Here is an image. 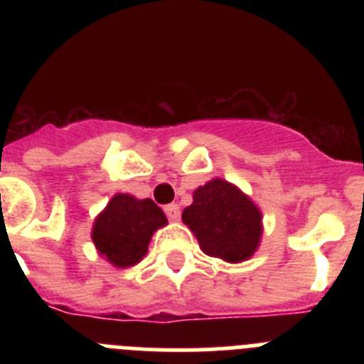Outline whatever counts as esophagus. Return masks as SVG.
Wrapping results in <instances>:
<instances>
[{
	"instance_id": "34e87169",
	"label": "esophagus",
	"mask_w": 364,
	"mask_h": 364,
	"mask_svg": "<svg viewBox=\"0 0 364 364\" xmlns=\"http://www.w3.org/2000/svg\"><path fill=\"white\" fill-rule=\"evenodd\" d=\"M164 210H166V215H167V218H169V220L176 222V220H178V218H180V208H178V204H169V205H166Z\"/></svg>"
}]
</instances>
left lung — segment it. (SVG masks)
Returning a JSON list of instances; mask_svg holds the SVG:
<instances>
[{
	"label": "left lung",
	"mask_w": 364,
	"mask_h": 364,
	"mask_svg": "<svg viewBox=\"0 0 364 364\" xmlns=\"http://www.w3.org/2000/svg\"><path fill=\"white\" fill-rule=\"evenodd\" d=\"M182 222L202 252L231 264L252 259L262 239V211L246 193L224 178H211L193 191Z\"/></svg>",
	"instance_id": "1"
}]
</instances>
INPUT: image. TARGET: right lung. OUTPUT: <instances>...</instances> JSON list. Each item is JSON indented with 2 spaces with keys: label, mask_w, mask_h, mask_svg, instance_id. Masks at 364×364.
<instances>
[{
  "label": "right lung",
  "mask_w": 364,
  "mask_h": 364,
  "mask_svg": "<svg viewBox=\"0 0 364 364\" xmlns=\"http://www.w3.org/2000/svg\"><path fill=\"white\" fill-rule=\"evenodd\" d=\"M166 224V215L151 198L117 193L95 218L91 239L109 264L131 268L146 257L151 237Z\"/></svg>",
  "instance_id": "right-lung-1"
}]
</instances>
